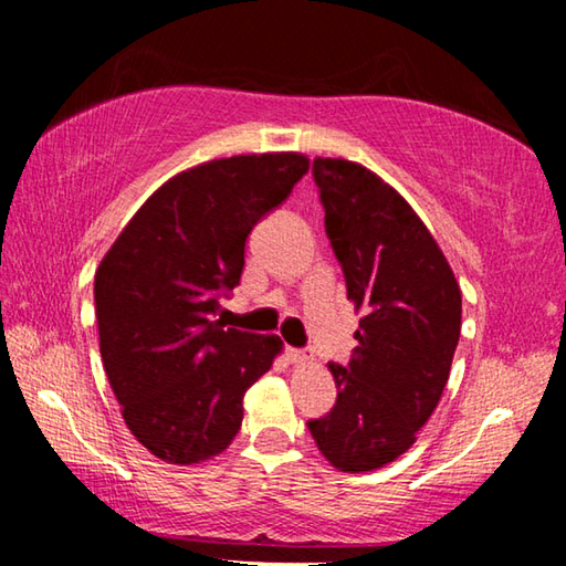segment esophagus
<instances>
[{
  "label": "esophagus",
  "mask_w": 566,
  "mask_h": 566,
  "mask_svg": "<svg viewBox=\"0 0 566 566\" xmlns=\"http://www.w3.org/2000/svg\"><path fill=\"white\" fill-rule=\"evenodd\" d=\"M286 359H290L292 364H302V361H310V354H306L304 349H296V347H286L284 349Z\"/></svg>",
  "instance_id": "1"
}]
</instances>
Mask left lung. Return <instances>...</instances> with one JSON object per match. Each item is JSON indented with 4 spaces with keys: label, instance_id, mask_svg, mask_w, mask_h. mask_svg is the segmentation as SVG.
<instances>
[{
    "label": "left lung",
    "instance_id": "8db88e82",
    "mask_svg": "<svg viewBox=\"0 0 566 566\" xmlns=\"http://www.w3.org/2000/svg\"><path fill=\"white\" fill-rule=\"evenodd\" d=\"M332 252L347 300L364 312L347 367L329 364L337 405L306 427L342 472H369L415 444L449 379L462 292L434 237L375 171L314 159Z\"/></svg>",
    "mask_w": 566,
    "mask_h": 566
}]
</instances>
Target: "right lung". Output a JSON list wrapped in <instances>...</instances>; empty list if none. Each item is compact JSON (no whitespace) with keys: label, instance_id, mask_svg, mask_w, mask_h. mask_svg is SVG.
<instances>
[{"label":"right lung","instance_id":"1","mask_svg":"<svg viewBox=\"0 0 566 566\" xmlns=\"http://www.w3.org/2000/svg\"><path fill=\"white\" fill-rule=\"evenodd\" d=\"M310 159H214L169 179L129 219L94 276L99 352L132 434L171 464L232 444L247 389L280 337L214 319L239 284L256 222L290 199Z\"/></svg>","mask_w":566,"mask_h":566}]
</instances>
